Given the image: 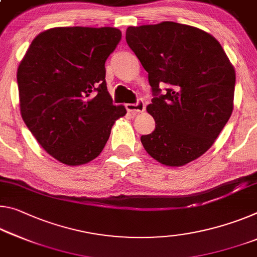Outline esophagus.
<instances>
[{"instance_id":"esophagus-1","label":"esophagus","mask_w":257,"mask_h":257,"mask_svg":"<svg viewBox=\"0 0 257 257\" xmlns=\"http://www.w3.org/2000/svg\"><path fill=\"white\" fill-rule=\"evenodd\" d=\"M125 108L128 109V112L133 114H138L145 111V105L142 100H138L135 104H127L125 105Z\"/></svg>"}]
</instances>
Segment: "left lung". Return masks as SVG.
Instances as JSON below:
<instances>
[{"label":"left lung","mask_w":257,"mask_h":257,"mask_svg":"<svg viewBox=\"0 0 257 257\" xmlns=\"http://www.w3.org/2000/svg\"><path fill=\"white\" fill-rule=\"evenodd\" d=\"M128 46L149 73L156 129L141 137L151 157L181 167L207 152L233 111L235 72L218 41L174 22L130 26ZM169 85L164 95L160 85Z\"/></svg>","instance_id":"1"}]
</instances>
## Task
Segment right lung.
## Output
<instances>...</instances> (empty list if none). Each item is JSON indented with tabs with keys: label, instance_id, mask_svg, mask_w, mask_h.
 <instances>
[{
	"label": "right lung",
	"instance_id": "add662e5",
	"mask_svg": "<svg viewBox=\"0 0 257 257\" xmlns=\"http://www.w3.org/2000/svg\"><path fill=\"white\" fill-rule=\"evenodd\" d=\"M113 27H55L32 41L19 64L22 117L47 153L80 166L99 156L125 107L113 105L105 62L121 40Z\"/></svg>",
	"mask_w": 257,
	"mask_h": 257
}]
</instances>
